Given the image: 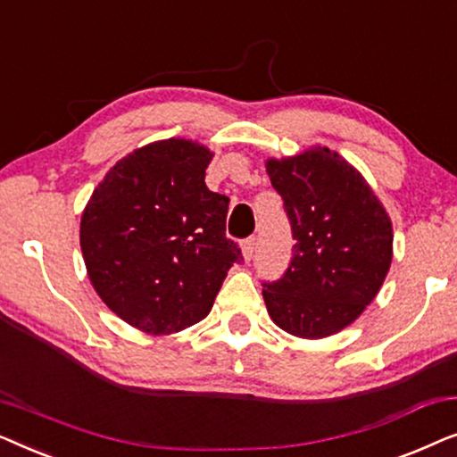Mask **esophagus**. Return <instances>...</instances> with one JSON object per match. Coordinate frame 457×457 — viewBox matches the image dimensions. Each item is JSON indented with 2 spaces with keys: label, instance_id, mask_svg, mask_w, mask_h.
Masks as SVG:
<instances>
[{
  "label": "esophagus",
  "instance_id": "1",
  "mask_svg": "<svg viewBox=\"0 0 457 457\" xmlns=\"http://www.w3.org/2000/svg\"><path fill=\"white\" fill-rule=\"evenodd\" d=\"M253 249H255V237H247V239L241 241V252L245 262H249L253 258Z\"/></svg>",
  "mask_w": 457,
  "mask_h": 457
}]
</instances>
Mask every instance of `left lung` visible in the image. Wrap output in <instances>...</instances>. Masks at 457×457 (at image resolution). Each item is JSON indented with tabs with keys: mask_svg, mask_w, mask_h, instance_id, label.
I'll list each match as a JSON object with an SVG mask.
<instances>
[{
	"mask_svg": "<svg viewBox=\"0 0 457 457\" xmlns=\"http://www.w3.org/2000/svg\"><path fill=\"white\" fill-rule=\"evenodd\" d=\"M289 216L293 258L264 283L268 314L302 339L339 333L377 297L393 260V227L364 177L328 147L266 162Z\"/></svg>",
	"mask_w": 457,
	"mask_h": 457,
	"instance_id": "left-lung-1",
	"label": "left lung"
}]
</instances>
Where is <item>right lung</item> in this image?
<instances>
[{
    "mask_svg": "<svg viewBox=\"0 0 457 457\" xmlns=\"http://www.w3.org/2000/svg\"><path fill=\"white\" fill-rule=\"evenodd\" d=\"M212 154L189 139L143 145L110 168L80 216L87 274L130 327L170 335L204 320L243 262L228 197L205 187Z\"/></svg>",
    "mask_w": 457,
    "mask_h": 457,
    "instance_id": "obj_1",
    "label": "right lung"
}]
</instances>
